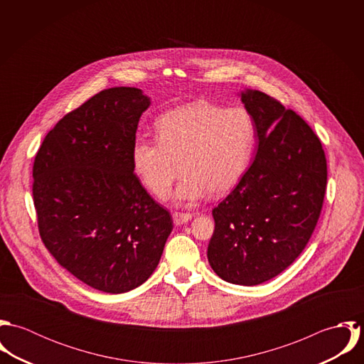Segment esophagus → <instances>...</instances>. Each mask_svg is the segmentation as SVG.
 <instances>
[{
  "label": "esophagus",
  "instance_id": "obj_1",
  "mask_svg": "<svg viewBox=\"0 0 364 364\" xmlns=\"http://www.w3.org/2000/svg\"><path fill=\"white\" fill-rule=\"evenodd\" d=\"M172 220H173L175 225H182V224L188 223L189 220H192V214L191 213H173Z\"/></svg>",
  "mask_w": 364,
  "mask_h": 364
}]
</instances>
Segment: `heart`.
Wrapping results in <instances>:
<instances>
[{
  "label": "heart",
  "mask_w": 364,
  "mask_h": 364,
  "mask_svg": "<svg viewBox=\"0 0 364 364\" xmlns=\"http://www.w3.org/2000/svg\"><path fill=\"white\" fill-rule=\"evenodd\" d=\"M158 137H137L132 164L156 198L186 173L173 200L189 205L211 193H228L244 176L257 139V124L245 107L192 102L166 112L156 123Z\"/></svg>",
  "instance_id": "heart-1"
}]
</instances>
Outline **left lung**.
<instances>
[{"instance_id":"8db88e82","label":"left lung","mask_w":364,"mask_h":364,"mask_svg":"<svg viewBox=\"0 0 364 364\" xmlns=\"http://www.w3.org/2000/svg\"><path fill=\"white\" fill-rule=\"evenodd\" d=\"M238 95L257 124V153L234 191L213 208L208 259L223 280L257 286L306 248L322 208L326 159L296 112L257 90Z\"/></svg>"}]
</instances>
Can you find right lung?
Segmentation results:
<instances>
[{
	"label": "right lung",
	"instance_id": "obj_1",
	"mask_svg": "<svg viewBox=\"0 0 364 364\" xmlns=\"http://www.w3.org/2000/svg\"><path fill=\"white\" fill-rule=\"evenodd\" d=\"M141 90H105L65 114L33 164V202L45 247L82 283L122 294L156 270L173 228L132 164Z\"/></svg>",
	"mask_w": 364,
	"mask_h": 364
}]
</instances>
